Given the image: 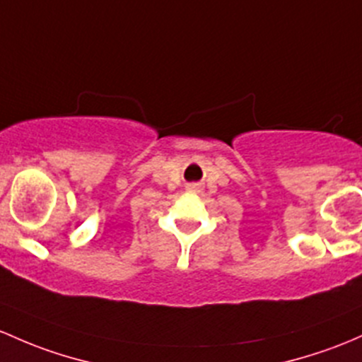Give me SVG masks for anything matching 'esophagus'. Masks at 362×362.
<instances>
[{
  "instance_id": "obj_1",
  "label": "esophagus",
  "mask_w": 362,
  "mask_h": 362,
  "mask_svg": "<svg viewBox=\"0 0 362 362\" xmlns=\"http://www.w3.org/2000/svg\"><path fill=\"white\" fill-rule=\"evenodd\" d=\"M197 188V185H188V189H189V192H193V189H195Z\"/></svg>"
}]
</instances>
